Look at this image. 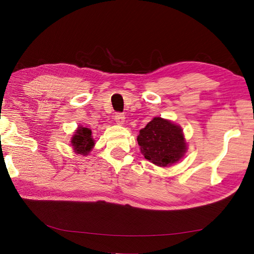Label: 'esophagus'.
Listing matches in <instances>:
<instances>
[{
    "instance_id": "esophagus-1",
    "label": "esophagus",
    "mask_w": 254,
    "mask_h": 254,
    "mask_svg": "<svg viewBox=\"0 0 254 254\" xmlns=\"http://www.w3.org/2000/svg\"><path fill=\"white\" fill-rule=\"evenodd\" d=\"M114 121L117 122L118 125L125 124V114L124 113H117L114 117Z\"/></svg>"
}]
</instances>
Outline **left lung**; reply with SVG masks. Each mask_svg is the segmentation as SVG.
<instances>
[{"label":"left lung","instance_id":"left-lung-1","mask_svg":"<svg viewBox=\"0 0 254 254\" xmlns=\"http://www.w3.org/2000/svg\"><path fill=\"white\" fill-rule=\"evenodd\" d=\"M142 155L157 166L173 165L184 157L188 144L182 128L163 118H153L136 137Z\"/></svg>","mask_w":254,"mask_h":254}]
</instances>
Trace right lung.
Masks as SVG:
<instances>
[{"mask_svg": "<svg viewBox=\"0 0 254 254\" xmlns=\"http://www.w3.org/2000/svg\"><path fill=\"white\" fill-rule=\"evenodd\" d=\"M70 142L74 152L80 156H88L95 146L92 130L80 125L75 130Z\"/></svg>", "mask_w": 254, "mask_h": 254, "instance_id": "right-lung-1", "label": "right lung"}]
</instances>
